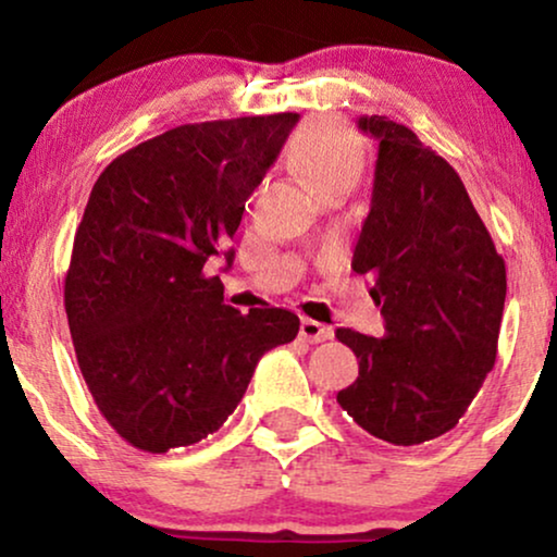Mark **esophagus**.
Masks as SVG:
<instances>
[{
  "mask_svg": "<svg viewBox=\"0 0 557 557\" xmlns=\"http://www.w3.org/2000/svg\"><path fill=\"white\" fill-rule=\"evenodd\" d=\"M300 337L309 343H324V341H332V327L322 322H314V319H304L300 322Z\"/></svg>",
  "mask_w": 557,
  "mask_h": 557,
  "instance_id": "34e87169",
  "label": "esophagus"
}]
</instances>
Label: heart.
Segmentation results:
<instances>
[{
  "label": "heart",
  "mask_w": 557,
  "mask_h": 557,
  "mask_svg": "<svg viewBox=\"0 0 557 557\" xmlns=\"http://www.w3.org/2000/svg\"><path fill=\"white\" fill-rule=\"evenodd\" d=\"M287 168L304 177L317 194H348L363 172V146L345 125L317 120L287 140Z\"/></svg>",
  "instance_id": "heart-1"
}]
</instances>
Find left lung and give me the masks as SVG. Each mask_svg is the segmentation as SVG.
<instances>
[{
    "label": "left lung",
    "mask_w": 557,
    "mask_h": 557,
    "mask_svg": "<svg viewBox=\"0 0 557 557\" xmlns=\"http://www.w3.org/2000/svg\"><path fill=\"white\" fill-rule=\"evenodd\" d=\"M359 127L380 151L350 267L372 277L385 335L335 332L359 359L337 403L374 437L419 445L458 424L495 367L505 261L443 157L380 114Z\"/></svg>",
    "instance_id": "8db88e82"
}]
</instances>
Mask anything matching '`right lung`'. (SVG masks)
Segmentation results:
<instances>
[{
    "mask_svg": "<svg viewBox=\"0 0 557 557\" xmlns=\"http://www.w3.org/2000/svg\"><path fill=\"white\" fill-rule=\"evenodd\" d=\"M298 123L296 112L181 125L120 154L75 230L65 311L101 417L125 443L168 453L235 411L267 350L298 335L285 309L240 314L207 264L227 248L246 198Z\"/></svg>",
    "mask_w": 557,
    "mask_h": 557,
    "instance_id": "right-lung-1",
    "label": "right lung"
}]
</instances>
